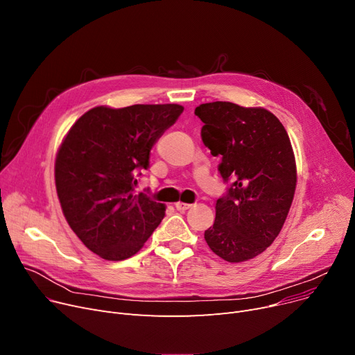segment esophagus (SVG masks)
I'll return each mask as SVG.
<instances>
[{
    "label": "esophagus",
    "mask_w": 355,
    "mask_h": 355,
    "mask_svg": "<svg viewBox=\"0 0 355 355\" xmlns=\"http://www.w3.org/2000/svg\"><path fill=\"white\" fill-rule=\"evenodd\" d=\"M192 205L191 204H184V202H176L175 204V208L178 209V211H187V209H189Z\"/></svg>",
    "instance_id": "1"
}]
</instances>
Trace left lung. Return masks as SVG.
Segmentation results:
<instances>
[{
	"mask_svg": "<svg viewBox=\"0 0 355 355\" xmlns=\"http://www.w3.org/2000/svg\"><path fill=\"white\" fill-rule=\"evenodd\" d=\"M200 137L218 171L232 184L215 205V223L205 241L218 257L241 263L257 257L276 240L296 189V160L279 118L261 107L225 101L200 104Z\"/></svg>",
	"mask_w": 355,
	"mask_h": 355,
	"instance_id": "obj_1",
	"label": "left lung"
}]
</instances>
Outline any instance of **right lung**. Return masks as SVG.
Listing matches in <instances>:
<instances>
[{"instance_id": "1", "label": "right lung", "mask_w": 355, "mask_h": 355, "mask_svg": "<svg viewBox=\"0 0 355 355\" xmlns=\"http://www.w3.org/2000/svg\"><path fill=\"white\" fill-rule=\"evenodd\" d=\"M178 104L125 108L95 107L64 136L56 155V192L67 224L101 259L125 260L140 251L164 216L166 207L134 195L139 168L175 124Z\"/></svg>"}]
</instances>
